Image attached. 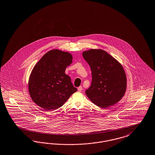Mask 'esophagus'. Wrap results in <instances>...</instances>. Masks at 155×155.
<instances>
[{"instance_id":"34e87169","label":"esophagus","mask_w":155,"mask_h":155,"mask_svg":"<svg viewBox=\"0 0 155 155\" xmlns=\"http://www.w3.org/2000/svg\"><path fill=\"white\" fill-rule=\"evenodd\" d=\"M82 90V86H80V87H78V91L79 92H81Z\"/></svg>"}]
</instances>
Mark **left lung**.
<instances>
[{
  "instance_id": "8db88e82",
  "label": "left lung",
  "mask_w": 155,
  "mask_h": 155,
  "mask_svg": "<svg viewBox=\"0 0 155 155\" xmlns=\"http://www.w3.org/2000/svg\"><path fill=\"white\" fill-rule=\"evenodd\" d=\"M92 71L91 86L85 91L95 105L107 108L122 98L127 80L122 66L104 50H92L82 53Z\"/></svg>"
}]
</instances>
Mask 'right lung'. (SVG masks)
Segmentation results:
<instances>
[{
	"instance_id": "right-lung-1",
	"label": "right lung",
	"mask_w": 155,
	"mask_h": 155,
	"mask_svg": "<svg viewBox=\"0 0 155 155\" xmlns=\"http://www.w3.org/2000/svg\"><path fill=\"white\" fill-rule=\"evenodd\" d=\"M72 55L61 50H51L37 62L29 80L32 100L46 110H54L64 104L77 91L70 77L65 74L72 63Z\"/></svg>"
}]
</instances>
